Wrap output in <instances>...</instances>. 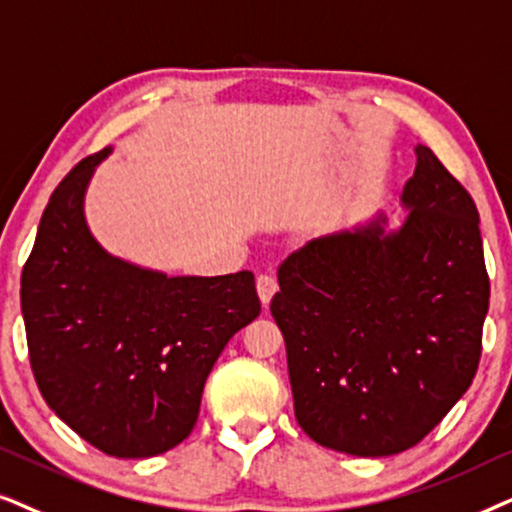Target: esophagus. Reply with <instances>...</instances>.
<instances>
[{
    "label": "esophagus",
    "mask_w": 512,
    "mask_h": 512,
    "mask_svg": "<svg viewBox=\"0 0 512 512\" xmlns=\"http://www.w3.org/2000/svg\"><path fill=\"white\" fill-rule=\"evenodd\" d=\"M276 290H278V283H276L274 276H271V274L257 276V295H260V302H262L264 309L269 306L271 297L276 295Z\"/></svg>",
    "instance_id": "obj_1"
}]
</instances>
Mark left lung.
<instances>
[{
	"label": "left lung",
	"mask_w": 512,
	"mask_h": 512,
	"mask_svg": "<svg viewBox=\"0 0 512 512\" xmlns=\"http://www.w3.org/2000/svg\"><path fill=\"white\" fill-rule=\"evenodd\" d=\"M405 220L313 238L278 267L295 417L313 442L391 456L424 440L473 384L489 278L470 194L414 147Z\"/></svg>",
	"instance_id": "left-lung-1"
}]
</instances>
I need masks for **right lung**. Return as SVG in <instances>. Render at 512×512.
<instances>
[{
    "label": "right lung",
    "mask_w": 512,
    "mask_h": 512,
    "mask_svg": "<svg viewBox=\"0 0 512 512\" xmlns=\"http://www.w3.org/2000/svg\"><path fill=\"white\" fill-rule=\"evenodd\" d=\"M112 147L51 194L20 278L27 349L46 405L117 459H149L192 433L224 346L262 306L252 271L168 276L107 252L86 192Z\"/></svg>",
    "instance_id": "right-lung-1"
}]
</instances>
